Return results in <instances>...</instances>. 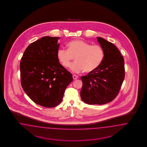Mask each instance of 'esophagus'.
<instances>
[{"label":"esophagus","instance_id":"1","mask_svg":"<svg viewBox=\"0 0 147 147\" xmlns=\"http://www.w3.org/2000/svg\"><path fill=\"white\" fill-rule=\"evenodd\" d=\"M73 78L74 80H76V79H77L78 78V76H76V75H73Z\"/></svg>","mask_w":147,"mask_h":147}]
</instances>
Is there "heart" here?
I'll return each instance as SVG.
<instances>
[{
  "instance_id": "1",
  "label": "heart",
  "mask_w": 147,
  "mask_h": 147,
  "mask_svg": "<svg viewBox=\"0 0 147 147\" xmlns=\"http://www.w3.org/2000/svg\"><path fill=\"white\" fill-rule=\"evenodd\" d=\"M68 49H59L57 58L63 67L69 66L71 61L75 57L70 69L76 73L84 71L90 73L96 69L100 66L104 58V52L98 45L90 44L84 40L77 39L70 41Z\"/></svg>"
}]
</instances>
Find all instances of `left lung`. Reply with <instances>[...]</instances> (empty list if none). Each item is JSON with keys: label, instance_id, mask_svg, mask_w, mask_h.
Returning a JSON list of instances; mask_svg holds the SVG:
<instances>
[{"label": "left lung", "instance_id": "8db88e82", "mask_svg": "<svg viewBox=\"0 0 147 147\" xmlns=\"http://www.w3.org/2000/svg\"><path fill=\"white\" fill-rule=\"evenodd\" d=\"M104 52L100 66L87 76H82L80 96L88 105H104L112 101L119 93L125 79L124 59L113 44L97 37Z\"/></svg>", "mask_w": 147, "mask_h": 147}]
</instances>
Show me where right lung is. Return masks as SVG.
Returning <instances> with one entry per match:
<instances>
[{
    "label": "right lung",
    "instance_id": "add662e5",
    "mask_svg": "<svg viewBox=\"0 0 147 147\" xmlns=\"http://www.w3.org/2000/svg\"><path fill=\"white\" fill-rule=\"evenodd\" d=\"M59 37L44 36L30 45L20 63L22 88L34 102L43 107L57 106L62 101L72 75L59 62Z\"/></svg>",
    "mask_w": 147,
    "mask_h": 147
}]
</instances>
